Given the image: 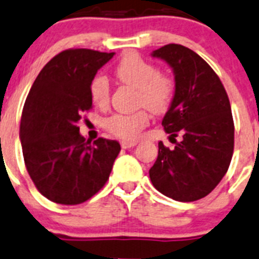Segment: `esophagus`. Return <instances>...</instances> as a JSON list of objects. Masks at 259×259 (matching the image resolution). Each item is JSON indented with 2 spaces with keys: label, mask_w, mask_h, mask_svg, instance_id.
Returning a JSON list of instances; mask_svg holds the SVG:
<instances>
[{
  "label": "esophagus",
  "mask_w": 259,
  "mask_h": 259,
  "mask_svg": "<svg viewBox=\"0 0 259 259\" xmlns=\"http://www.w3.org/2000/svg\"><path fill=\"white\" fill-rule=\"evenodd\" d=\"M138 144V141L136 140H121L120 141V145L123 149H128V148H132L135 145Z\"/></svg>",
  "instance_id": "1"
}]
</instances>
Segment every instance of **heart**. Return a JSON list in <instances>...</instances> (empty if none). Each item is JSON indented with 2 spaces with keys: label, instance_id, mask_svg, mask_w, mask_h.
<instances>
[{
  "label": "heart",
  "instance_id": "heart-1",
  "mask_svg": "<svg viewBox=\"0 0 259 259\" xmlns=\"http://www.w3.org/2000/svg\"><path fill=\"white\" fill-rule=\"evenodd\" d=\"M115 76L119 81L138 89V105L145 106L156 114L165 112L173 101V78L160 73L154 64L149 63L136 54H128L115 68ZM90 97L97 107H106L110 101V82L103 76H98L90 83ZM149 123V114L140 108L131 114H114L106 119L105 127L114 136L134 139L140 130Z\"/></svg>",
  "mask_w": 259,
  "mask_h": 259
}]
</instances>
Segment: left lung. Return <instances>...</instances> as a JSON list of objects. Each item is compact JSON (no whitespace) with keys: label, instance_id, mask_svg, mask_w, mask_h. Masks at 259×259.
<instances>
[{"label":"left lung","instance_id":"1","mask_svg":"<svg viewBox=\"0 0 259 259\" xmlns=\"http://www.w3.org/2000/svg\"><path fill=\"white\" fill-rule=\"evenodd\" d=\"M174 74L173 101L162 119L173 149L158 143L149 177L161 194L178 202L208 195L223 180L233 154L235 125L231 103L213 69L190 48L167 44L152 52Z\"/></svg>","mask_w":259,"mask_h":259}]
</instances>
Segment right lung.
Returning a JSON list of instances; mask_svg holds the SVG:
<instances>
[{"instance_id": "add662e5", "label": "right lung", "mask_w": 259, "mask_h": 259, "mask_svg": "<svg viewBox=\"0 0 259 259\" xmlns=\"http://www.w3.org/2000/svg\"><path fill=\"white\" fill-rule=\"evenodd\" d=\"M114 52L66 50L46 64L31 86L19 139L27 171L39 193L59 204H79L107 182L118 141L92 144L77 124L92 110L90 83Z\"/></svg>"}]
</instances>
